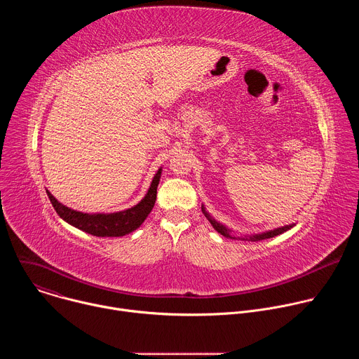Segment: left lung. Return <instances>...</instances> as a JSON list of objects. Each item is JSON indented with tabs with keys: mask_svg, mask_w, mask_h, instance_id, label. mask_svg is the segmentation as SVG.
I'll list each match as a JSON object with an SVG mask.
<instances>
[{
	"mask_svg": "<svg viewBox=\"0 0 359 359\" xmlns=\"http://www.w3.org/2000/svg\"><path fill=\"white\" fill-rule=\"evenodd\" d=\"M201 212L203 215L206 216V219L210 222V224L213 226V229L220 233L222 236H224L226 238H233V240H247V241H260V240H266V238H271L274 236H278L290 229H292L295 224H287V226H283V227H277V229H273V230H269V231H263V233H257V234H240V236H236V233L233 230H230L229 227H226L223 223L217 222L215 217H212V215L206 210V208L203 206L201 204Z\"/></svg>",
	"mask_w": 359,
	"mask_h": 359,
	"instance_id": "obj_1",
	"label": "left lung"
}]
</instances>
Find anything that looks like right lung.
<instances>
[{
	"label": "right lung",
	"instance_id": "obj_1",
	"mask_svg": "<svg viewBox=\"0 0 359 359\" xmlns=\"http://www.w3.org/2000/svg\"><path fill=\"white\" fill-rule=\"evenodd\" d=\"M161 176L162 172L159 169L158 173L153 176L150 187L144 197L137 204H135L133 208L115 213H82L64 206L49 191L46 193L58 216L68 224L96 237H122L139 229L151 212L156 201Z\"/></svg>",
	"mask_w": 359,
	"mask_h": 359
}]
</instances>
